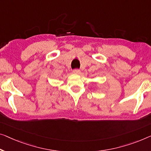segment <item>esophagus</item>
<instances>
[{
  "instance_id": "34e87169",
  "label": "esophagus",
  "mask_w": 151,
  "mask_h": 151,
  "mask_svg": "<svg viewBox=\"0 0 151 151\" xmlns=\"http://www.w3.org/2000/svg\"><path fill=\"white\" fill-rule=\"evenodd\" d=\"M73 73L76 74V75H80V73H81L80 70H78V69H75V70H73Z\"/></svg>"
}]
</instances>
